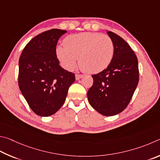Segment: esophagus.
Returning <instances> with one entry per match:
<instances>
[{
	"mask_svg": "<svg viewBox=\"0 0 160 160\" xmlns=\"http://www.w3.org/2000/svg\"><path fill=\"white\" fill-rule=\"evenodd\" d=\"M83 74H75V78H76V79H77V80H78V79H79V78L83 77Z\"/></svg>",
	"mask_w": 160,
	"mask_h": 160,
	"instance_id": "esophagus-1",
	"label": "esophagus"
}]
</instances>
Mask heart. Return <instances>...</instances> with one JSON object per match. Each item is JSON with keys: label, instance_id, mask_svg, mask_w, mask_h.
Masks as SVG:
<instances>
[{"label": "heart", "instance_id": "b5f03b06", "mask_svg": "<svg viewBox=\"0 0 160 160\" xmlns=\"http://www.w3.org/2000/svg\"><path fill=\"white\" fill-rule=\"evenodd\" d=\"M56 55L62 66L68 71L74 69L78 58L81 69L95 74L110 65L114 55V44L108 35L81 33L67 36L64 46L56 48Z\"/></svg>", "mask_w": 160, "mask_h": 160}]
</instances>
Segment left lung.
Returning a JSON list of instances; mask_svg holds the SVG:
<instances>
[{"instance_id": "left-lung-1", "label": "left lung", "mask_w": 160, "mask_h": 160, "mask_svg": "<svg viewBox=\"0 0 160 160\" xmlns=\"http://www.w3.org/2000/svg\"><path fill=\"white\" fill-rule=\"evenodd\" d=\"M114 44V55L107 68L92 75L93 83L87 93L90 105L104 116L122 112L132 98L139 81L138 59L122 37L108 32Z\"/></svg>"}]
</instances>
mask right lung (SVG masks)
I'll return each mask as SVG.
<instances>
[{
    "instance_id": "1",
    "label": "right lung",
    "mask_w": 160,
    "mask_h": 160,
    "mask_svg": "<svg viewBox=\"0 0 160 160\" xmlns=\"http://www.w3.org/2000/svg\"><path fill=\"white\" fill-rule=\"evenodd\" d=\"M67 31L52 29L33 38L19 60L18 84L32 111L48 117L60 110L65 101L74 73L60 66L56 46Z\"/></svg>"
}]
</instances>
